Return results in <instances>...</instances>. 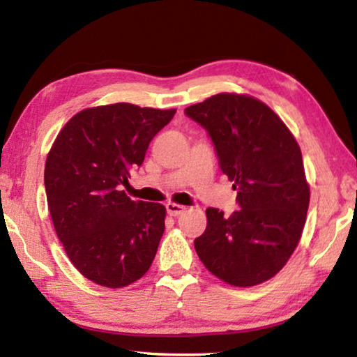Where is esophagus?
<instances>
[{"instance_id": "1", "label": "esophagus", "mask_w": 357, "mask_h": 357, "mask_svg": "<svg viewBox=\"0 0 357 357\" xmlns=\"http://www.w3.org/2000/svg\"><path fill=\"white\" fill-rule=\"evenodd\" d=\"M165 208H167V213L173 217L181 215L185 211V206H183V204H176V203H167Z\"/></svg>"}]
</instances>
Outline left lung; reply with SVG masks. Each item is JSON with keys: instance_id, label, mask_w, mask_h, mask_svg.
<instances>
[{"instance_id": "8db88e82", "label": "left lung", "mask_w": 357, "mask_h": 357, "mask_svg": "<svg viewBox=\"0 0 357 357\" xmlns=\"http://www.w3.org/2000/svg\"><path fill=\"white\" fill-rule=\"evenodd\" d=\"M184 113L208 132L222 173L233 181L239 209H206L195 250L209 273L234 287L274 277L298 245L310 189L298 142L263 102L217 94Z\"/></svg>"}]
</instances>
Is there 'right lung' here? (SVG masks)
<instances>
[{
	"mask_svg": "<svg viewBox=\"0 0 357 357\" xmlns=\"http://www.w3.org/2000/svg\"><path fill=\"white\" fill-rule=\"evenodd\" d=\"M174 113L132 104L86 108L48 153L44 181L53 225L72 264L98 285L128 287L153 263L165 208L130 200L121 189Z\"/></svg>",
	"mask_w": 357,
	"mask_h": 357,
	"instance_id": "1",
	"label": "right lung"
}]
</instances>
